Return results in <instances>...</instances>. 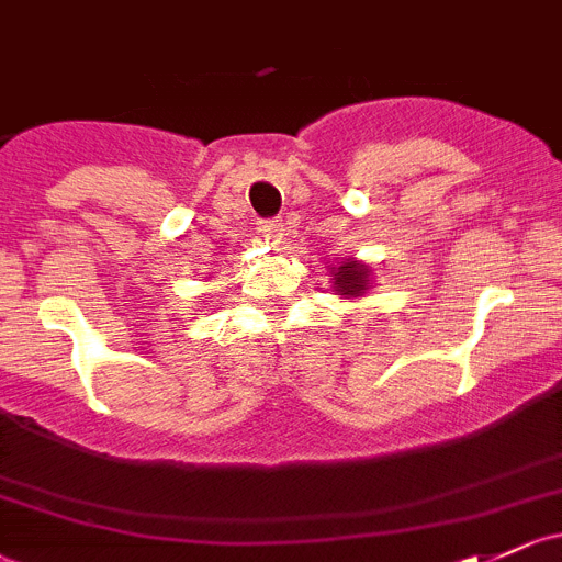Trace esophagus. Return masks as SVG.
<instances>
[{
    "mask_svg": "<svg viewBox=\"0 0 562 562\" xmlns=\"http://www.w3.org/2000/svg\"><path fill=\"white\" fill-rule=\"evenodd\" d=\"M258 238L263 244H271V247H277V244L282 241V222L280 220L260 222V225H258Z\"/></svg>",
    "mask_w": 562,
    "mask_h": 562,
    "instance_id": "34e87169",
    "label": "esophagus"
}]
</instances>
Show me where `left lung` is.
<instances>
[{
    "instance_id": "8db88e82",
    "label": "left lung",
    "mask_w": 562,
    "mask_h": 562,
    "mask_svg": "<svg viewBox=\"0 0 562 562\" xmlns=\"http://www.w3.org/2000/svg\"><path fill=\"white\" fill-rule=\"evenodd\" d=\"M331 291L340 299H359L373 288V269L357 258H346L331 266Z\"/></svg>"
}]
</instances>
